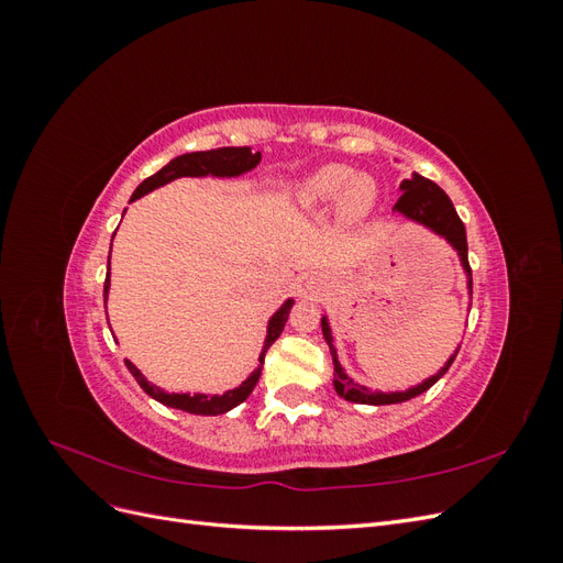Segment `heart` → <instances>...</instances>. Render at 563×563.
I'll use <instances>...</instances> for the list:
<instances>
[{
  "instance_id": "obj_1",
  "label": "heart",
  "mask_w": 563,
  "mask_h": 563,
  "mask_svg": "<svg viewBox=\"0 0 563 563\" xmlns=\"http://www.w3.org/2000/svg\"><path fill=\"white\" fill-rule=\"evenodd\" d=\"M376 183L366 174H354L347 166H323L305 178L294 195V207L300 213H317L338 199V213L345 220L364 216L376 201Z\"/></svg>"
}]
</instances>
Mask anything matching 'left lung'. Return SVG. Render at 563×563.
Returning <instances> with one entry per match:
<instances>
[{"instance_id": "1", "label": "left lung", "mask_w": 563, "mask_h": 563, "mask_svg": "<svg viewBox=\"0 0 563 563\" xmlns=\"http://www.w3.org/2000/svg\"><path fill=\"white\" fill-rule=\"evenodd\" d=\"M401 197L399 201L395 203V211L416 220V223L430 228L432 232L441 234L444 240L457 251L460 255V263H463L467 277H470V261H467V234H465V225L463 220H460V216L455 213L453 209V201L449 199V195L441 190V187L428 178H422L418 174H413L411 180H404L401 183ZM467 286L472 288V282H467ZM472 294V291H470ZM321 331H323V338H327V343L331 347V354H333V385H335V391L343 399L347 401H354V404H373V406H385V404H401V401H408L413 399L418 395H422V391H428L444 373L449 371V366L453 364L455 354L451 356V360L446 362V366L441 368L437 376L422 380L420 385L406 389V391H371L368 387L354 383L347 373L343 371V366H340L338 362V354H335V347H333V335H331V329H329V321L327 317L321 319Z\"/></svg>"}]
</instances>
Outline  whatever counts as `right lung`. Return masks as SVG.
<instances>
[{"instance_id": "right-lung-1", "label": "right lung", "mask_w": 563, "mask_h": 563, "mask_svg": "<svg viewBox=\"0 0 563 563\" xmlns=\"http://www.w3.org/2000/svg\"><path fill=\"white\" fill-rule=\"evenodd\" d=\"M261 162V152H251V147H218V150H203V152H187V155H180L176 159L168 162L164 168L155 176L145 178L139 187H135V192L131 195V201L141 199L143 195L157 190V187L172 183L176 178L183 176H218V178H234V176H242L251 168L258 166ZM108 291H110V255H108V277H106V288H103V296L108 300ZM294 308V300H286L282 308L272 314L269 323H267V338H265V345L263 352L258 356L261 366L255 368L251 376L234 389H228L225 395H168V391L159 389L157 385L147 383V378L143 373L135 368L129 360H126V368L131 371V376L139 380V385L147 391L152 399H157L164 406H172V408H180L185 413H195V416H220V413H228L230 408L240 406L255 387L261 378V371H263V362H265V352L269 350V345L275 343L279 338V333L284 331V323L288 319V312Z\"/></svg>"}]
</instances>
